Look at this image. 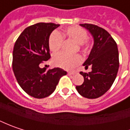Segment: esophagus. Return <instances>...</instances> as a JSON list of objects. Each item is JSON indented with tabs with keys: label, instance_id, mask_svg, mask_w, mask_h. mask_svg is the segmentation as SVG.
<instances>
[{
	"label": "esophagus",
	"instance_id": "34e87169",
	"mask_svg": "<svg viewBox=\"0 0 130 130\" xmlns=\"http://www.w3.org/2000/svg\"><path fill=\"white\" fill-rule=\"evenodd\" d=\"M68 74L70 75H74L75 74V72H68Z\"/></svg>",
	"mask_w": 130,
	"mask_h": 130
}]
</instances>
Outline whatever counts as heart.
Returning <instances> with one entry per match:
<instances>
[{
	"label": "heart",
	"mask_w": 130,
	"mask_h": 130,
	"mask_svg": "<svg viewBox=\"0 0 130 130\" xmlns=\"http://www.w3.org/2000/svg\"><path fill=\"white\" fill-rule=\"evenodd\" d=\"M67 37L75 41L80 46L83 53H88L91 47V42L88 39V32L80 26L69 27L62 33L53 31L49 37V49L53 53H57L61 48L63 38ZM83 61L80 55H68L64 53H57L53 58V64L65 69H71L79 65Z\"/></svg>",
	"instance_id": "b5f03b06"
}]
</instances>
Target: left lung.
Here are the masks:
<instances>
[{
	"label": "left lung",
	"instance_id": "8db88e82",
	"mask_svg": "<svg viewBox=\"0 0 130 130\" xmlns=\"http://www.w3.org/2000/svg\"><path fill=\"white\" fill-rule=\"evenodd\" d=\"M91 34L94 39V47L88 59L83 63L86 69L90 66V72H80L84 82L76 89L81 96L96 99L112 86L119 67V51L116 42L106 30L94 24H80Z\"/></svg>",
	"mask_w": 130,
	"mask_h": 130
}]
</instances>
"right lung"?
I'll list each match as a JSON object with an SVG mask.
<instances>
[{
  "mask_svg": "<svg viewBox=\"0 0 130 130\" xmlns=\"http://www.w3.org/2000/svg\"><path fill=\"white\" fill-rule=\"evenodd\" d=\"M60 25L39 23L28 26L17 38L13 50L12 68L20 87L37 99L50 96L67 72L58 67L46 70L39 64L50 58L48 46L52 31Z\"/></svg>",
  "mask_w": 130,
  "mask_h": 130,
  "instance_id": "1",
  "label": "right lung"
}]
</instances>
